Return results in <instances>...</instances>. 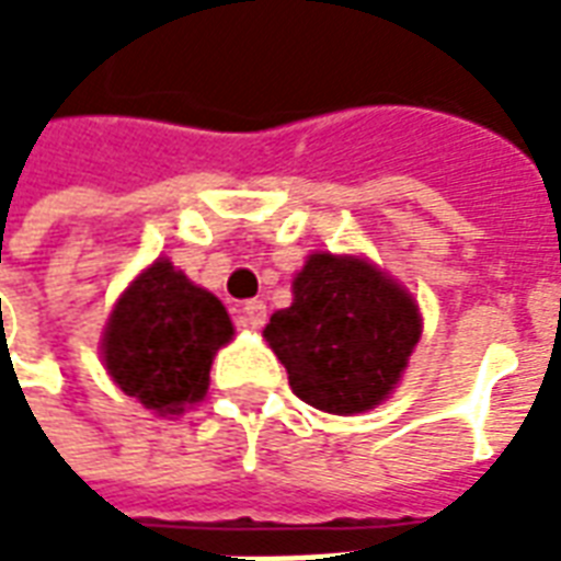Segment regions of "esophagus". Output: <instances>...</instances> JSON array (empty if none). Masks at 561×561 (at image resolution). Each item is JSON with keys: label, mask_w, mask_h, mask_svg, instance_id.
Instances as JSON below:
<instances>
[{"label": "esophagus", "mask_w": 561, "mask_h": 561, "mask_svg": "<svg viewBox=\"0 0 561 561\" xmlns=\"http://www.w3.org/2000/svg\"><path fill=\"white\" fill-rule=\"evenodd\" d=\"M264 321H267V306H264V300H245L243 306H240V324L243 328H264Z\"/></svg>", "instance_id": "esophagus-1"}]
</instances>
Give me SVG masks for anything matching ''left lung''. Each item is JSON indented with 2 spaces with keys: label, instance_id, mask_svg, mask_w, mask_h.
Returning <instances> with one entry per match:
<instances>
[{
  "label": "left lung",
  "instance_id": "8db88e82",
  "mask_svg": "<svg viewBox=\"0 0 561 561\" xmlns=\"http://www.w3.org/2000/svg\"><path fill=\"white\" fill-rule=\"evenodd\" d=\"M291 288L294 304L273 312L264 340L294 393L330 414L388 400L421 340L412 294L366 257L330 252L309 255Z\"/></svg>",
  "mask_w": 561,
  "mask_h": 561
}]
</instances>
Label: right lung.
Here are the masks:
<instances>
[{
  "mask_svg": "<svg viewBox=\"0 0 561 561\" xmlns=\"http://www.w3.org/2000/svg\"><path fill=\"white\" fill-rule=\"evenodd\" d=\"M231 336L219 297L159 257L116 300L102 357L116 388L164 417L204 400L213 357Z\"/></svg>",
  "mask_w": 561,
  "mask_h": 561,
  "instance_id": "1",
  "label": "right lung"
}]
</instances>
